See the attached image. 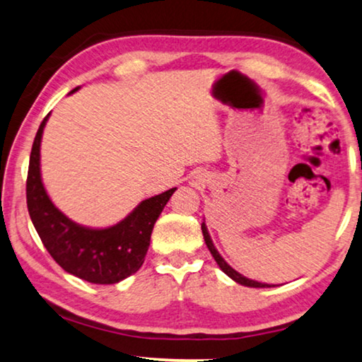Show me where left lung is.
I'll list each match as a JSON object with an SVG mask.
<instances>
[{"label":"left lung","instance_id":"8db88e82","mask_svg":"<svg viewBox=\"0 0 362 362\" xmlns=\"http://www.w3.org/2000/svg\"><path fill=\"white\" fill-rule=\"evenodd\" d=\"M201 228H202V235H204V240H206V245H207L209 251H211L212 256H214V259L217 261V264L220 266V269H222V271L225 272V274H227L228 277H232V279H233L235 282H238V284H242V286H248V287H271L269 284H263V282L248 279V277L242 276V274H240V272L235 271V269L232 268V266H228L227 263H225V259L222 258V256L218 255V251L216 250V246H214V243H212L211 235H209V232H207L206 223H202Z\"/></svg>","mask_w":362,"mask_h":362}]
</instances>
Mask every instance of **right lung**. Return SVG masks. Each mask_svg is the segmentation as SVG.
Instances as JSON below:
<instances>
[{
  "mask_svg": "<svg viewBox=\"0 0 362 362\" xmlns=\"http://www.w3.org/2000/svg\"><path fill=\"white\" fill-rule=\"evenodd\" d=\"M47 119L49 114L42 120L30 150L25 181L30 220L47 251L66 272L93 284H116L144 264L151 230L176 187L145 199L122 222L112 227H81L52 204L42 185L40 140Z\"/></svg>",
  "mask_w": 362,
  "mask_h": 362,
  "instance_id": "add662e5",
  "label": "right lung"
}]
</instances>
